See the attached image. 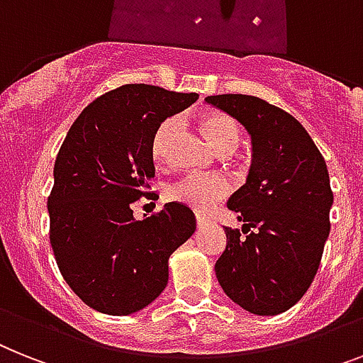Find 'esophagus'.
Here are the masks:
<instances>
[{"instance_id":"esophagus-1","label":"esophagus","mask_w":363,"mask_h":363,"mask_svg":"<svg viewBox=\"0 0 363 363\" xmlns=\"http://www.w3.org/2000/svg\"><path fill=\"white\" fill-rule=\"evenodd\" d=\"M196 226H199V228H203V226H206V218L196 217Z\"/></svg>"}]
</instances>
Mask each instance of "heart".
I'll use <instances>...</instances> for the list:
<instances>
[{
    "label": "heart",
    "mask_w": 363,
    "mask_h": 363,
    "mask_svg": "<svg viewBox=\"0 0 363 363\" xmlns=\"http://www.w3.org/2000/svg\"><path fill=\"white\" fill-rule=\"evenodd\" d=\"M179 124H182L179 116H169L157 125V130L152 137V145H150L155 163H167L170 143L174 139ZM202 125L217 152L230 154L238 148L241 133H239L238 122L233 121L232 116L220 115V113L209 115L203 118ZM230 189H232L230 182L224 176L189 174L167 187V199L170 202L184 203L193 209L194 213L206 215L228 196Z\"/></svg>",
    "instance_id": "b5f03b06"
}]
</instances>
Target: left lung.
<instances>
[{"mask_svg":"<svg viewBox=\"0 0 363 363\" xmlns=\"http://www.w3.org/2000/svg\"><path fill=\"white\" fill-rule=\"evenodd\" d=\"M206 101L241 122L254 150L247 184L228 200L245 235L224 228L215 274L235 304L277 315L308 291L330 233L334 193L325 157L295 116L262 98L218 94Z\"/></svg>","mask_w":363,"mask_h":363,"instance_id":"8db88e82","label":"left lung"}]
</instances>
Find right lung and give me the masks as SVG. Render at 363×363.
I'll return each mask as SVG.
<instances>
[{"label": "right lung", "instance_id": "right-lung-1", "mask_svg": "<svg viewBox=\"0 0 363 363\" xmlns=\"http://www.w3.org/2000/svg\"><path fill=\"white\" fill-rule=\"evenodd\" d=\"M199 100L196 92L131 83L81 111L62 140L48 196L50 242L65 282L92 310L128 315L161 295L169 257L196 230L191 208L164 203L133 218L143 196L157 199L152 137Z\"/></svg>", "mask_w": 363, "mask_h": 363}]
</instances>
